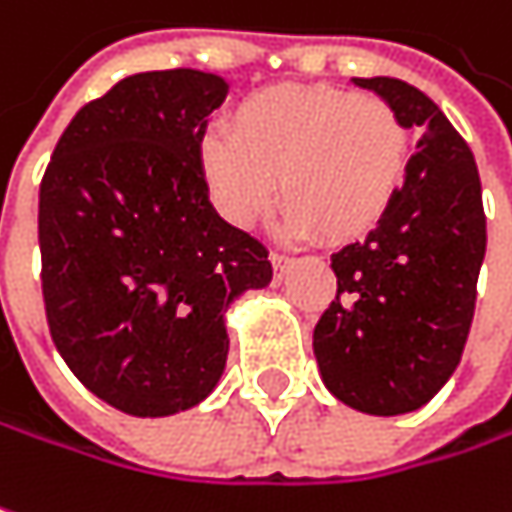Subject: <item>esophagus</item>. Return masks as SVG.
Returning <instances> with one entry per match:
<instances>
[{"mask_svg": "<svg viewBox=\"0 0 512 512\" xmlns=\"http://www.w3.org/2000/svg\"><path fill=\"white\" fill-rule=\"evenodd\" d=\"M271 265H274L276 279H282V276H285V271L294 265V259H291V256H285V253H276L274 250V253H271Z\"/></svg>", "mask_w": 512, "mask_h": 512, "instance_id": "34e87169", "label": "esophagus"}]
</instances>
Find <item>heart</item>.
I'll use <instances>...</instances> for the list:
<instances>
[{
    "instance_id": "b5f03b06",
    "label": "heart",
    "mask_w": 512,
    "mask_h": 512,
    "mask_svg": "<svg viewBox=\"0 0 512 512\" xmlns=\"http://www.w3.org/2000/svg\"><path fill=\"white\" fill-rule=\"evenodd\" d=\"M411 139L399 113L376 95L326 84L253 92L198 145L218 212L250 227L279 195L291 236L352 241L393 206L408 174Z\"/></svg>"
}]
</instances>
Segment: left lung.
Listing matches in <instances>:
<instances>
[{"label":"left lung","instance_id":"obj_1","mask_svg":"<svg viewBox=\"0 0 512 512\" xmlns=\"http://www.w3.org/2000/svg\"><path fill=\"white\" fill-rule=\"evenodd\" d=\"M420 142L393 206L364 241L332 253L338 294L314 326L320 379L344 405L396 417L449 382L487 253L478 165L443 110L399 78H352Z\"/></svg>","mask_w":512,"mask_h":512}]
</instances>
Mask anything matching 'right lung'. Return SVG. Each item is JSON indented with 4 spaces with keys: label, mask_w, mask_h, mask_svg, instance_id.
I'll list each match as a JSON object with an SVG mask.
<instances>
[{
    "label": "right lung",
    "mask_w": 512,
    "mask_h": 512,
    "mask_svg": "<svg viewBox=\"0 0 512 512\" xmlns=\"http://www.w3.org/2000/svg\"><path fill=\"white\" fill-rule=\"evenodd\" d=\"M227 90L198 69L130 75L75 113L40 183L52 341L130 417L203 402L227 367L230 303L274 276L265 244L215 212L198 163Z\"/></svg>",
    "instance_id": "1"
}]
</instances>
